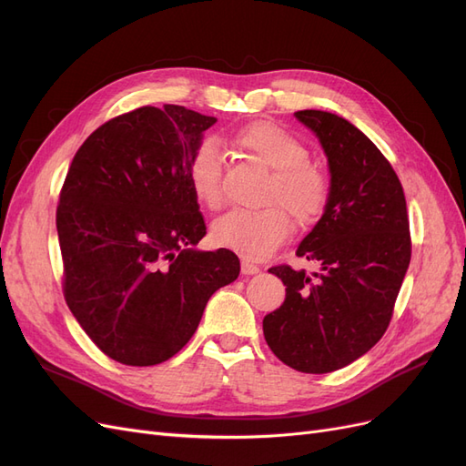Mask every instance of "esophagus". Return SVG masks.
<instances>
[{
  "mask_svg": "<svg viewBox=\"0 0 466 466\" xmlns=\"http://www.w3.org/2000/svg\"><path fill=\"white\" fill-rule=\"evenodd\" d=\"M241 272H243L245 276L258 274V272H260V266H257L255 262H250V260H243V262H241Z\"/></svg>",
  "mask_w": 466,
  "mask_h": 466,
  "instance_id": "obj_1",
  "label": "esophagus"
}]
</instances>
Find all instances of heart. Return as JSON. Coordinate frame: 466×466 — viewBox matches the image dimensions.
<instances>
[{"label": "heart", "mask_w": 466, "mask_h": 466, "mask_svg": "<svg viewBox=\"0 0 466 466\" xmlns=\"http://www.w3.org/2000/svg\"><path fill=\"white\" fill-rule=\"evenodd\" d=\"M233 146L248 157L270 168L262 209H231L211 225V241L250 260L270 257L286 243L293 223L301 229L317 225L332 200L330 177L320 167L309 163V147L272 122H252L238 128ZM188 185L196 200L218 209L223 200V159L214 142L196 147L187 167Z\"/></svg>", "instance_id": "obj_1"}]
</instances>
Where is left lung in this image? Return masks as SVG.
<instances>
[{
	"instance_id": "8db88e82",
	"label": "left lung",
	"mask_w": 466,
	"mask_h": 466,
	"mask_svg": "<svg viewBox=\"0 0 466 466\" xmlns=\"http://www.w3.org/2000/svg\"><path fill=\"white\" fill-rule=\"evenodd\" d=\"M295 116L327 153L332 200L298 248L320 270H268L284 281L286 301L264 317L262 330L274 356L295 371L330 373L385 334L410 264V223L400 180L368 136L330 112Z\"/></svg>"
}]
</instances>
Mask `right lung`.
Returning a JSON list of instances; mask_svg holds the SVG:
<instances>
[{"instance_id": "right-lung-1", "label": "right lung", "mask_w": 466, "mask_h": 466, "mask_svg": "<svg viewBox=\"0 0 466 466\" xmlns=\"http://www.w3.org/2000/svg\"><path fill=\"white\" fill-rule=\"evenodd\" d=\"M187 106H139L81 144L56 208L64 299L105 356L147 368L187 346L235 252L194 250L206 221L187 167L214 126Z\"/></svg>"}]
</instances>
